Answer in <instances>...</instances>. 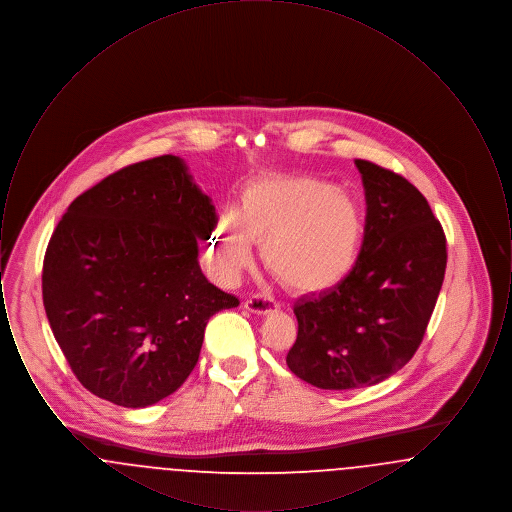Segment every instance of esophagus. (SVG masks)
<instances>
[{"label": "esophagus", "mask_w": 512, "mask_h": 512, "mask_svg": "<svg viewBox=\"0 0 512 512\" xmlns=\"http://www.w3.org/2000/svg\"><path fill=\"white\" fill-rule=\"evenodd\" d=\"M244 307L251 313H257V315H267L278 309V303L265 293H253L249 295L244 301Z\"/></svg>", "instance_id": "esophagus-1"}]
</instances>
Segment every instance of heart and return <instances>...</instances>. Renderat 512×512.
Segmentation results:
<instances>
[{"mask_svg": "<svg viewBox=\"0 0 512 512\" xmlns=\"http://www.w3.org/2000/svg\"><path fill=\"white\" fill-rule=\"evenodd\" d=\"M365 236L359 203L311 176H267L245 186L234 215L219 220L211 257L228 278L253 261L263 244L270 272L290 290H328L355 267Z\"/></svg>", "mask_w": 512, "mask_h": 512, "instance_id": "heart-1", "label": "heart"}]
</instances>
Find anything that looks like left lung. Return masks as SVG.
Returning a JSON list of instances; mask_svg holds the SVG:
<instances>
[{
	"label": "left lung",
	"mask_w": 512,
	"mask_h": 512,
	"mask_svg": "<svg viewBox=\"0 0 512 512\" xmlns=\"http://www.w3.org/2000/svg\"><path fill=\"white\" fill-rule=\"evenodd\" d=\"M366 197L359 259L338 286L293 305L286 363L320 390L374 386L413 359L447 267L445 232L401 174L355 159Z\"/></svg>",
	"instance_id": "obj_1"
}]
</instances>
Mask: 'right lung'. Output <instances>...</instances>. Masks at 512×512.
Returning <instances> with one entry per match:
<instances>
[{"label": "right lung", "instance_id": "add662e5", "mask_svg": "<svg viewBox=\"0 0 512 512\" xmlns=\"http://www.w3.org/2000/svg\"><path fill=\"white\" fill-rule=\"evenodd\" d=\"M217 215L184 163L161 155L78 195L51 234L42 295L78 382L126 409L178 390L209 318L238 307L197 263Z\"/></svg>", "mask_w": 512, "mask_h": 512}]
</instances>
